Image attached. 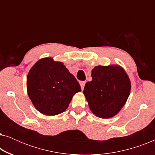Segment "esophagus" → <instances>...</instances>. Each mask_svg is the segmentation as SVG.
Returning a JSON list of instances; mask_svg holds the SVG:
<instances>
[{"label":"esophagus","instance_id":"1","mask_svg":"<svg viewBox=\"0 0 155 155\" xmlns=\"http://www.w3.org/2000/svg\"><path fill=\"white\" fill-rule=\"evenodd\" d=\"M85 83H86L85 81H81V82H80V86H81V89H82V90H83V89H84V85H85Z\"/></svg>","mask_w":155,"mask_h":155}]
</instances>
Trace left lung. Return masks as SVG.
I'll use <instances>...</instances> for the list:
<instances>
[{
	"label": "left lung",
	"mask_w": 155,
	"mask_h": 155,
	"mask_svg": "<svg viewBox=\"0 0 155 155\" xmlns=\"http://www.w3.org/2000/svg\"><path fill=\"white\" fill-rule=\"evenodd\" d=\"M92 78L83 90L89 107L97 117H113L122 109L130 94L128 75L118 65H99L92 71Z\"/></svg>",
	"instance_id": "1"
}]
</instances>
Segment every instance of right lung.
I'll return each instance as SVG.
<instances>
[{
  "mask_svg": "<svg viewBox=\"0 0 155 155\" xmlns=\"http://www.w3.org/2000/svg\"><path fill=\"white\" fill-rule=\"evenodd\" d=\"M27 89L36 109L48 116L65 111L73 95L81 91L63 63L51 58L41 59L33 65L27 75Z\"/></svg>",
  "mask_w": 155,
  "mask_h": 155,
  "instance_id": "right-lung-1",
  "label": "right lung"
}]
</instances>
